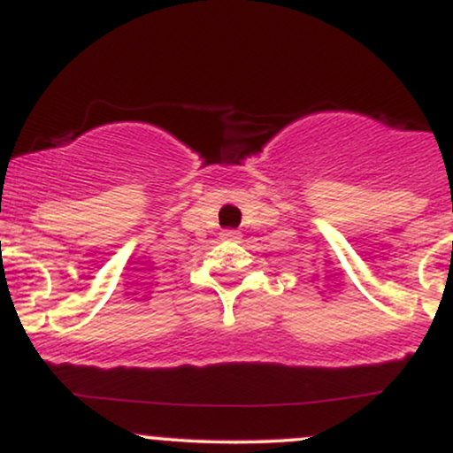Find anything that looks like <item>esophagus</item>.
<instances>
[{
    "mask_svg": "<svg viewBox=\"0 0 453 453\" xmlns=\"http://www.w3.org/2000/svg\"><path fill=\"white\" fill-rule=\"evenodd\" d=\"M221 238H227V241H241V232H238V230H223Z\"/></svg>",
    "mask_w": 453,
    "mask_h": 453,
    "instance_id": "1",
    "label": "esophagus"
}]
</instances>
